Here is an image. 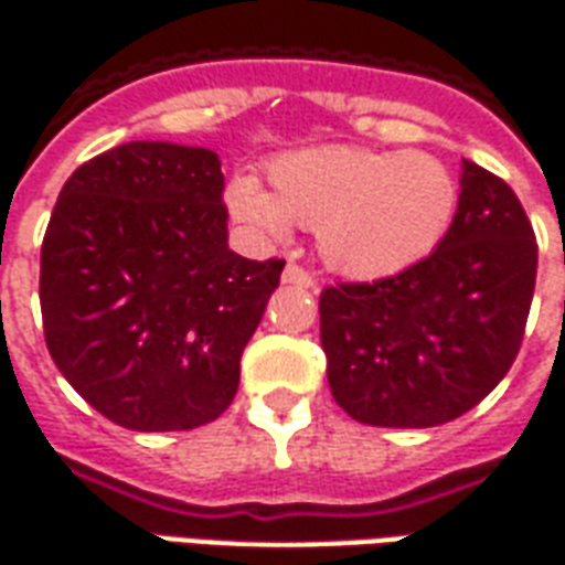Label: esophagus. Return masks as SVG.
I'll return each instance as SVG.
<instances>
[{"label": "esophagus", "instance_id": "1", "mask_svg": "<svg viewBox=\"0 0 565 565\" xmlns=\"http://www.w3.org/2000/svg\"><path fill=\"white\" fill-rule=\"evenodd\" d=\"M284 284H294V287H302V290H315L317 281L311 271H305L302 266H296V263H287L284 266V275H281Z\"/></svg>", "mask_w": 565, "mask_h": 565}]
</instances>
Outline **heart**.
Segmentation results:
<instances>
[{
    "label": "heart",
    "instance_id": "obj_1",
    "mask_svg": "<svg viewBox=\"0 0 565 565\" xmlns=\"http://www.w3.org/2000/svg\"><path fill=\"white\" fill-rule=\"evenodd\" d=\"M271 194L254 179L227 188L233 218L269 242L294 224L317 227L329 269L377 281L419 266L440 248L458 215L461 182L437 154L362 146H317L275 158Z\"/></svg>",
    "mask_w": 565,
    "mask_h": 565
}]
</instances>
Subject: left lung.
Returning <instances> with one entry per match:
<instances>
[{
    "label": "left lung",
    "mask_w": 565,
    "mask_h": 565,
    "mask_svg": "<svg viewBox=\"0 0 565 565\" xmlns=\"http://www.w3.org/2000/svg\"><path fill=\"white\" fill-rule=\"evenodd\" d=\"M536 263L515 191L463 161L458 215L428 260L320 296V344L341 411L377 428H434L473 411L515 362Z\"/></svg>",
    "instance_id": "obj_1"
}]
</instances>
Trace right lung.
<instances>
[{
  "mask_svg": "<svg viewBox=\"0 0 565 565\" xmlns=\"http://www.w3.org/2000/svg\"><path fill=\"white\" fill-rule=\"evenodd\" d=\"M218 154L134 140L62 185L41 245V317L62 377L131 431H191L239 388L284 260L227 245Z\"/></svg>",
  "mask_w": 565,
  "mask_h": 565,
  "instance_id": "1",
  "label": "right lung"
}]
</instances>
